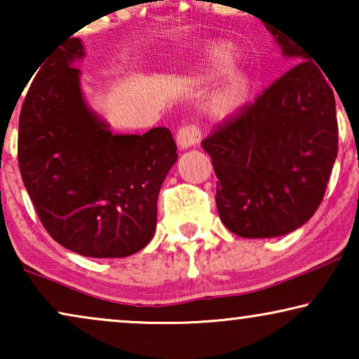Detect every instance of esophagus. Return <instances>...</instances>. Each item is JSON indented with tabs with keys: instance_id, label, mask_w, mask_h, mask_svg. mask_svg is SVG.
I'll list each match as a JSON object with an SVG mask.
<instances>
[{
	"instance_id": "obj_1",
	"label": "esophagus",
	"mask_w": 359,
	"mask_h": 359,
	"mask_svg": "<svg viewBox=\"0 0 359 359\" xmlns=\"http://www.w3.org/2000/svg\"><path fill=\"white\" fill-rule=\"evenodd\" d=\"M203 139V132H201L198 124H186L180 127L178 135H176V140H178V145L181 149H189V147H196Z\"/></svg>"
}]
</instances>
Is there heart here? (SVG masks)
<instances>
[{"mask_svg":"<svg viewBox=\"0 0 359 359\" xmlns=\"http://www.w3.org/2000/svg\"><path fill=\"white\" fill-rule=\"evenodd\" d=\"M233 58V52L230 47H215L210 53V65L215 72H224L230 65ZM248 95V81L242 73H233L225 81V85L215 93L212 97V109L217 114H229L238 109L247 100Z\"/></svg>","mask_w":359,"mask_h":359,"instance_id":"obj_1","label":"heart"}]
</instances>
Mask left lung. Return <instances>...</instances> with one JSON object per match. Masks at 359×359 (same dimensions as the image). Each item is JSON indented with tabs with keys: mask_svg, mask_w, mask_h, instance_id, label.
<instances>
[{
	"mask_svg": "<svg viewBox=\"0 0 359 359\" xmlns=\"http://www.w3.org/2000/svg\"><path fill=\"white\" fill-rule=\"evenodd\" d=\"M273 36L301 62L203 140L219 178V217L243 238L279 237L306 224L338 151L335 96L320 65L286 34Z\"/></svg>",
	"mask_w": 359,
	"mask_h": 359,
	"instance_id": "8db88e82",
	"label": "left lung"
}]
</instances>
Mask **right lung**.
Listing matches in <instances>:
<instances>
[{
	"mask_svg": "<svg viewBox=\"0 0 359 359\" xmlns=\"http://www.w3.org/2000/svg\"><path fill=\"white\" fill-rule=\"evenodd\" d=\"M72 39L42 62L19 114L18 161L48 235L91 258H124L154 237L156 199L178 160L166 127L112 135L80 90Z\"/></svg>",
	"mask_w": 359,
	"mask_h": 359,
	"instance_id": "1",
	"label": "right lung"
}]
</instances>
